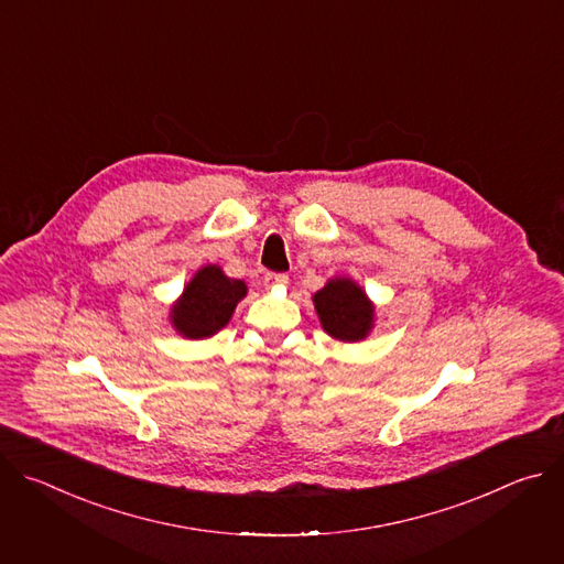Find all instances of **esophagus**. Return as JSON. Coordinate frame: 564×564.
<instances>
[{
    "mask_svg": "<svg viewBox=\"0 0 564 564\" xmlns=\"http://www.w3.org/2000/svg\"><path fill=\"white\" fill-rule=\"evenodd\" d=\"M263 281H265V285H268V288H272V285H285V283H288V274H274V272H268V274L263 276Z\"/></svg>",
    "mask_w": 564,
    "mask_h": 564,
    "instance_id": "1",
    "label": "esophagus"
}]
</instances>
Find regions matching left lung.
<instances>
[{
  "mask_svg": "<svg viewBox=\"0 0 564 564\" xmlns=\"http://www.w3.org/2000/svg\"><path fill=\"white\" fill-rule=\"evenodd\" d=\"M316 316L333 339L355 344L368 339L375 330V303L366 290L350 276H333L312 294Z\"/></svg>",
  "mask_w": 564,
  "mask_h": 564,
  "instance_id": "1",
  "label": "left lung"
}]
</instances>
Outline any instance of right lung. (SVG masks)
I'll return each mask as SVG.
<instances>
[{
    "instance_id": "right-lung-1",
    "label": "right lung",
    "mask_w": 564,
    "mask_h": 564,
    "mask_svg": "<svg viewBox=\"0 0 564 564\" xmlns=\"http://www.w3.org/2000/svg\"><path fill=\"white\" fill-rule=\"evenodd\" d=\"M246 296V281L229 279L220 265L207 263L196 270L172 303L170 324L183 339H209L229 324L236 305Z\"/></svg>"
}]
</instances>
